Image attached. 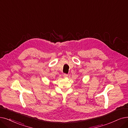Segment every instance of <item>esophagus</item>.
Returning a JSON list of instances; mask_svg holds the SVG:
<instances>
[{
  "label": "esophagus",
  "instance_id": "1",
  "mask_svg": "<svg viewBox=\"0 0 128 128\" xmlns=\"http://www.w3.org/2000/svg\"><path fill=\"white\" fill-rule=\"evenodd\" d=\"M68 74H64V75H63V76H64V78H66V77H68Z\"/></svg>",
  "mask_w": 128,
  "mask_h": 128
}]
</instances>
